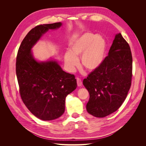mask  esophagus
I'll return each instance as SVG.
<instances>
[{
	"label": "esophagus",
	"mask_w": 146,
	"mask_h": 146,
	"mask_svg": "<svg viewBox=\"0 0 146 146\" xmlns=\"http://www.w3.org/2000/svg\"><path fill=\"white\" fill-rule=\"evenodd\" d=\"M77 86H81L82 85V81L80 78H77Z\"/></svg>",
	"instance_id": "obj_1"
}]
</instances>
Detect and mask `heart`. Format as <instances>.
I'll return each instance as SVG.
<instances>
[{"label": "heart", "instance_id": "1", "mask_svg": "<svg viewBox=\"0 0 146 146\" xmlns=\"http://www.w3.org/2000/svg\"><path fill=\"white\" fill-rule=\"evenodd\" d=\"M105 49L106 44L102 38L95 37L90 33H86L70 46V52L65 53V64L69 70H74L78 64L77 58L82 55V66L92 71L98 69L103 62Z\"/></svg>", "mask_w": 146, "mask_h": 146}]
</instances>
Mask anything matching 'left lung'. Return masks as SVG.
I'll return each mask as SVG.
<instances>
[{
  "mask_svg": "<svg viewBox=\"0 0 146 146\" xmlns=\"http://www.w3.org/2000/svg\"><path fill=\"white\" fill-rule=\"evenodd\" d=\"M132 55L129 44L117 34L99 67L83 81L90 93L87 111L104 117L116 111L124 102L131 83Z\"/></svg>",
  "mask_w": 146,
  "mask_h": 146,
  "instance_id": "obj_1",
  "label": "left lung"
}]
</instances>
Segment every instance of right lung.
Wrapping results in <instances>:
<instances>
[{"mask_svg": "<svg viewBox=\"0 0 146 146\" xmlns=\"http://www.w3.org/2000/svg\"><path fill=\"white\" fill-rule=\"evenodd\" d=\"M61 25V23H56L32 29L22 41L16 57L21 98L29 111L43 121H51L62 115L66 97L77 88L74 74L64 72L55 61L38 62L31 52L44 33Z\"/></svg>", "mask_w": 146, "mask_h": 146, "instance_id": "right-lung-1", "label": "right lung"}]
</instances>
